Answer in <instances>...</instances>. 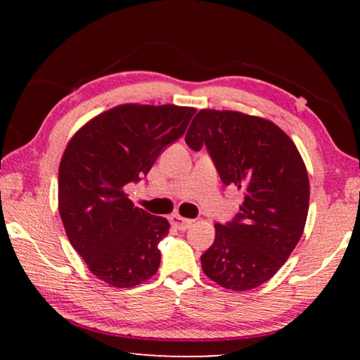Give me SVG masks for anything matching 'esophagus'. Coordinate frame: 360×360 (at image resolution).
I'll use <instances>...</instances> for the list:
<instances>
[{
  "mask_svg": "<svg viewBox=\"0 0 360 360\" xmlns=\"http://www.w3.org/2000/svg\"><path fill=\"white\" fill-rule=\"evenodd\" d=\"M169 222H172V225H173L174 229H178V230H187L188 227H191L193 221H191V219L182 217V216H179V214H172V216H169Z\"/></svg>",
  "mask_w": 360,
  "mask_h": 360,
  "instance_id": "1",
  "label": "esophagus"
}]
</instances>
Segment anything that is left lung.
Segmentation results:
<instances>
[{
  "label": "left lung",
  "instance_id": "8db88e82",
  "mask_svg": "<svg viewBox=\"0 0 360 360\" xmlns=\"http://www.w3.org/2000/svg\"><path fill=\"white\" fill-rule=\"evenodd\" d=\"M186 143L206 146L225 186L243 191L240 212L216 224L202 255L205 275L221 288H259L289 259L303 233L309 205L307 167L294 141L271 120L238 111L202 109Z\"/></svg>",
  "mask_w": 360,
  "mask_h": 360
}]
</instances>
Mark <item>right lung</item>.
Wrapping results in <instances>:
<instances>
[{"label":"right lung","instance_id":"right-lung-1","mask_svg":"<svg viewBox=\"0 0 360 360\" xmlns=\"http://www.w3.org/2000/svg\"><path fill=\"white\" fill-rule=\"evenodd\" d=\"M195 108L120 105L70 139L58 168V211L71 246L112 288H135L160 265L165 217L136 208L124 192L179 139Z\"/></svg>","mask_w":360,"mask_h":360}]
</instances>
